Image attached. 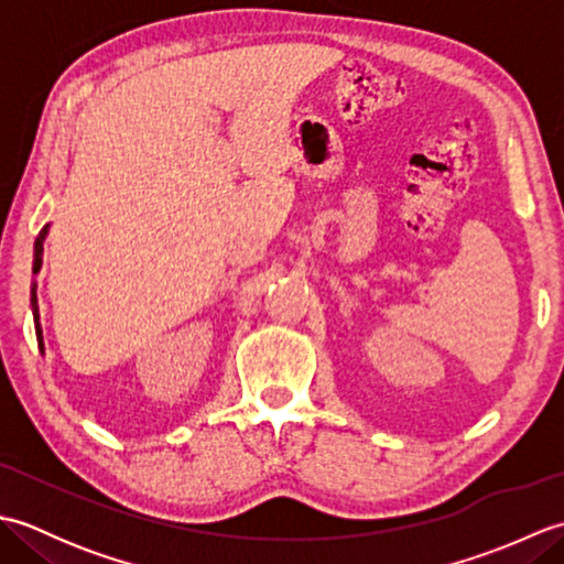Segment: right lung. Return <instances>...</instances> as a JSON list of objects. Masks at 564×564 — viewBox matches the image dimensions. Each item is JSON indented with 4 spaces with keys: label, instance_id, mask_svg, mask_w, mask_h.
Segmentation results:
<instances>
[{
    "label": "right lung",
    "instance_id": "1",
    "mask_svg": "<svg viewBox=\"0 0 564 564\" xmlns=\"http://www.w3.org/2000/svg\"><path fill=\"white\" fill-rule=\"evenodd\" d=\"M45 235H47V225L41 230L39 239H35V254H33V273H39L41 263H43V242H45ZM39 301H35V285H33V295H31V305H33V319L39 322V305H35ZM35 334H39V341L43 346V332H41V325H35Z\"/></svg>",
    "mask_w": 564,
    "mask_h": 564
}]
</instances>
